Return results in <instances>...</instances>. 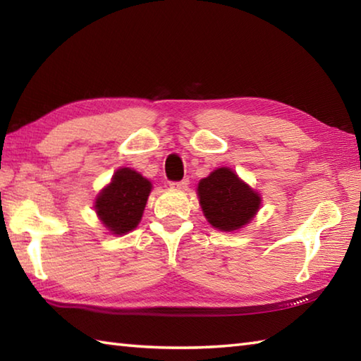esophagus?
Returning <instances> with one entry per match:
<instances>
[{
  "label": "esophagus",
  "instance_id": "34e87169",
  "mask_svg": "<svg viewBox=\"0 0 361 361\" xmlns=\"http://www.w3.org/2000/svg\"><path fill=\"white\" fill-rule=\"evenodd\" d=\"M169 186H171L172 189H176V190H186L188 186H189V180L185 178V180H181V181H172Z\"/></svg>",
  "mask_w": 361,
  "mask_h": 361
}]
</instances>
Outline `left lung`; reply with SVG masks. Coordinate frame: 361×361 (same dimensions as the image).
Masks as SVG:
<instances>
[{"label": "left lung", "instance_id": "8db88e82", "mask_svg": "<svg viewBox=\"0 0 361 361\" xmlns=\"http://www.w3.org/2000/svg\"><path fill=\"white\" fill-rule=\"evenodd\" d=\"M197 195L209 225L225 233L248 225L262 204L260 194L229 167H219L198 181Z\"/></svg>", "mask_w": 361, "mask_h": 361}]
</instances>
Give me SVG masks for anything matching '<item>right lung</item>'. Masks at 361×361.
Instances as JSON below:
<instances>
[{
	"instance_id": "add662e5",
	"label": "right lung",
	"mask_w": 361,
	"mask_h": 361,
	"mask_svg": "<svg viewBox=\"0 0 361 361\" xmlns=\"http://www.w3.org/2000/svg\"><path fill=\"white\" fill-rule=\"evenodd\" d=\"M152 190L150 180L130 167H121L94 200V211L110 234L122 235L140 225Z\"/></svg>"
}]
</instances>
